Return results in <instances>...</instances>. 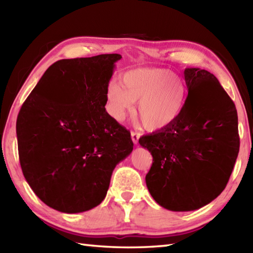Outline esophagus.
Wrapping results in <instances>:
<instances>
[{
	"label": "esophagus",
	"instance_id": "obj_1",
	"mask_svg": "<svg viewBox=\"0 0 253 253\" xmlns=\"http://www.w3.org/2000/svg\"><path fill=\"white\" fill-rule=\"evenodd\" d=\"M139 138H140V133L136 132V131H131V140L133 143L137 144Z\"/></svg>",
	"mask_w": 253,
	"mask_h": 253
}]
</instances>
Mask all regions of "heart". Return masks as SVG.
Segmentation results:
<instances>
[{"label": "heart", "mask_w": 253, "mask_h": 253, "mask_svg": "<svg viewBox=\"0 0 253 253\" xmlns=\"http://www.w3.org/2000/svg\"><path fill=\"white\" fill-rule=\"evenodd\" d=\"M186 87L179 76L165 68H133L113 83L106 93L107 110L118 122L125 120L138 101V115L149 130L173 125L186 104Z\"/></svg>", "instance_id": "obj_1"}]
</instances>
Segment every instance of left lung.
<instances>
[{"mask_svg": "<svg viewBox=\"0 0 253 253\" xmlns=\"http://www.w3.org/2000/svg\"><path fill=\"white\" fill-rule=\"evenodd\" d=\"M185 109L173 125L139 139L153 162L146 182L161 207L198 210L221 195L239 152L233 100L206 69L186 68Z\"/></svg>", "mask_w": 253, "mask_h": 253, "instance_id": "left-lung-1", "label": "left lung"}]
</instances>
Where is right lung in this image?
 <instances>
[{
  "label": "right lung",
  "instance_id": "add662e5",
  "mask_svg": "<svg viewBox=\"0 0 253 253\" xmlns=\"http://www.w3.org/2000/svg\"><path fill=\"white\" fill-rule=\"evenodd\" d=\"M121 54L60 60L46 69L17 116L19 162L46 206L84 212L103 201L115 166L132 151L130 132L105 111Z\"/></svg>",
  "mask_w": 253,
  "mask_h": 253
}]
</instances>
